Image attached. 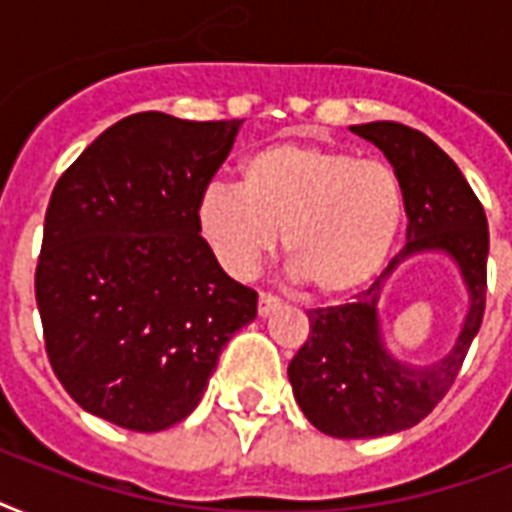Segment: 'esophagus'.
I'll return each mask as SVG.
<instances>
[{
	"instance_id": "esophagus-1",
	"label": "esophagus",
	"mask_w": 512,
	"mask_h": 512,
	"mask_svg": "<svg viewBox=\"0 0 512 512\" xmlns=\"http://www.w3.org/2000/svg\"><path fill=\"white\" fill-rule=\"evenodd\" d=\"M279 305L281 300L276 295H271V292H260V297H257V313H260V316H271Z\"/></svg>"
}]
</instances>
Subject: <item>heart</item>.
Segmentation results:
<instances>
[{"mask_svg":"<svg viewBox=\"0 0 512 512\" xmlns=\"http://www.w3.org/2000/svg\"><path fill=\"white\" fill-rule=\"evenodd\" d=\"M401 220L404 185L388 162L300 140L249 154L239 188L209 185L199 201L201 236L228 271H252L281 233L287 271L316 297L364 287Z\"/></svg>","mask_w":512,"mask_h":512,"instance_id":"b5f03b06","label":"heart"}]
</instances>
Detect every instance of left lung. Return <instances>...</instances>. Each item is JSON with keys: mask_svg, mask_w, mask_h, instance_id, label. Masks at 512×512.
<instances>
[{"mask_svg": "<svg viewBox=\"0 0 512 512\" xmlns=\"http://www.w3.org/2000/svg\"><path fill=\"white\" fill-rule=\"evenodd\" d=\"M382 148L404 185L406 244L353 303L311 308V335L289 361V382L311 425L335 438H377L425 420L457 380L486 308L489 225L481 201L441 148L401 122L350 127ZM422 248H444L463 268L471 311L458 345L433 367L387 356L379 340L376 300L398 262Z\"/></svg>", "mask_w": 512, "mask_h": 512, "instance_id": "1", "label": "left lung"}]
</instances>
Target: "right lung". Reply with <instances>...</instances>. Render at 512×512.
<instances>
[{"label": "right lung", "mask_w": 512, "mask_h": 512, "mask_svg": "<svg viewBox=\"0 0 512 512\" xmlns=\"http://www.w3.org/2000/svg\"><path fill=\"white\" fill-rule=\"evenodd\" d=\"M239 124L132 114L55 183L36 305L52 372L84 412L138 433L170 428L255 321L257 292L199 236V201Z\"/></svg>", "instance_id": "obj_1"}]
</instances>
